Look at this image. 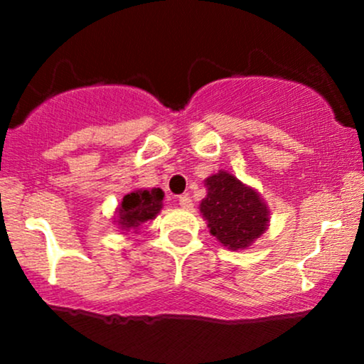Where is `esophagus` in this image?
Wrapping results in <instances>:
<instances>
[{"label":"esophagus","instance_id":"obj_1","mask_svg":"<svg viewBox=\"0 0 364 364\" xmlns=\"http://www.w3.org/2000/svg\"><path fill=\"white\" fill-rule=\"evenodd\" d=\"M178 202H179V207H181V208H191V198L188 195L179 196Z\"/></svg>","mask_w":364,"mask_h":364}]
</instances>
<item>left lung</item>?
<instances>
[{"mask_svg": "<svg viewBox=\"0 0 364 364\" xmlns=\"http://www.w3.org/2000/svg\"><path fill=\"white\" fill-rule=\"evenodd\" d=\"M203 185L205 198L200 215L207 220L210 235L228 250H246L269 229L270 210L253 186L245 185L229 171L210 174Z\"/></svg>", "mask_w": 364, "mask_h": 364, "instance_id": "left-lung-1", "label": "left lung"}]
</instances>
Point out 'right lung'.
<instances>
[{
    "label": "right lung",
    "mask_w": 364,
    "mask_h": 364,
    "mask_svg": "<svg viewBox=\"0 0 364 364\" xmlns=\"http://www.w3.org/2000/svg\"><path fill=\"white\" fill-rule=\"evenodd\" d=\"M164 191L161 188H136L123 196L114 212V220L124 235L139 232L141 225L154 220L162 208Z\"/></svg>",
    "instance_id": "1"
}]
</instances>
